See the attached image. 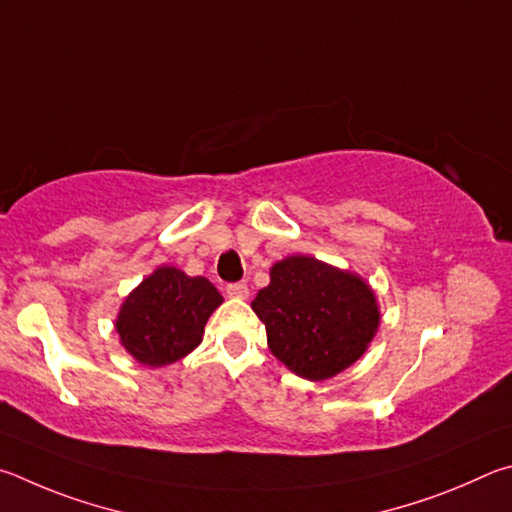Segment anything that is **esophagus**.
<instances>
[{
	"label": "esophagus",
	"instance_id": "1",
	"mask_svg": "<svg viewBox=\"0 0 512 512\" xmlns=\"http://www.w3.org/2000/svg\"><path fill=\"white\" fill-rule=\"evenodd\" d=\"M227 294L231 299H247L249 288L245 283H231V285H227Z\"/></svg>",
	"mask_w": 512,
	"mask_h": 512
}]
</instances>
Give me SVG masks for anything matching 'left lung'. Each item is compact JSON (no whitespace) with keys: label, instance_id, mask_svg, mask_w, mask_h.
I'll return each mask as SVG.
<instances>
[{"label":"left lung","instance_id":"8db88e82","mask_svg":"<svg viewBox=\"0 0 512 512\" xmlns=\"http://www.w3.org/2000/svg\"><path fill=\"white\" fill-rule=\"evenodd\" d=\"M251 308L272 355L310 382L335 378L360 360L382 319L375 290L360 274L303 254L272 265L270 285Z\"/></svg>","mask_w":512,"mask_h":512}]
</instances>
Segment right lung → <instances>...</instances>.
<instances>
[{
	"label": "right lung",
	"mask_w": 512,
	"mask_h": 512,
	"mask_svg": "<svg viewBox=\"0 0 512 512\" xmlns=\"http://www.w3.org/2000/svg\"><path fill=\"white\" fill-rule=\"evenodd\" d=\"M222 301V294L204 276L161 265L123 299L114 328L134 360L159 369L202 344L206 321Z\"/></svg>",
	"instance_id": "right-lung-1"
}]
</instances>
